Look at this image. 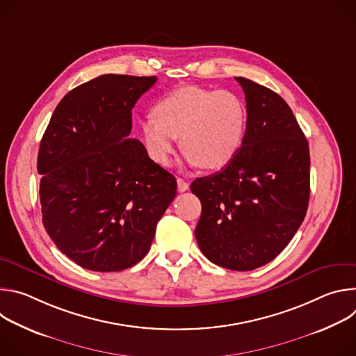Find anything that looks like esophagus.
Segmentation results:
<instances>
[{
    "mask_svg": "<svg viewBox=\"0 0 356 356\" xmlns=\"http://www.w3.org/2000/svg\"><path fill=\"white\" fill-rule=\"evenodd\" d=\"M188 187H190V184L184 180V179H181V177H177V190L180 191V193H183V191H186V190H188Z\"/></svg>",
    "mask_w": 356,
    "mask_h": 356,
    "instance_id": "obj_1",
    "label": "esophagus"
}]
</instances>
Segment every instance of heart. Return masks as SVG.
<instances>
[{"instance_id": "heart-1", "label": "heart", "mask_w": 356, "mask_h": 356, "mask_svg": "<svg viewBox=\"0 0 356 356\" xmlns=\"http://www.w3.org/2000/svg\"><path fill=\"white\" fill-rule=\"evenodd\" d=\"M246 134V108L242 99L225 90L184 86L161 99L155 114L142 121V139L149 158L168 166L179 138L184 159L207 170L228 166Z\"/></svg>"}]
</instances>
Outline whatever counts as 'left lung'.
<instances>
[{"mask_svg":"<svg viewBox=\"0 0 356 356\" xmlns=\"http://www.w3.org/2000/svg\"><path fill=\"white\" fill-rule=\"evenodd\" d=\"M246 99L243 143L221 172L198 177L201 201L195 239L213 264L253 270L273 261L306 217L310 150L286 101L245 77H235Z\"/></svg>","mask_w":356,"mask_h":356,"instance_id":"left-lung-1","label":"left lung"}]
</instances>
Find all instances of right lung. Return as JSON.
I'll use <instances>...</instances> for the list:
<instances>
[{
    "label": "right lung",
    "mask_w": 356,
    "mask_h": 356,
    "mask_svg": "<svg viewBox=\"0 0 356 356\" xmlns=\"http://www.w3.org/2000/svg\"><path fill=\"white\" fill-rule=\"evenodd\" d=\"M155 83V76L95 77L62 98L42 136V221L84 269L120 272L138 264L176 195L175 176L129 138L132 108Z\"/></svg>",
    "instance_id": "obj_1"
}]
</instances>
